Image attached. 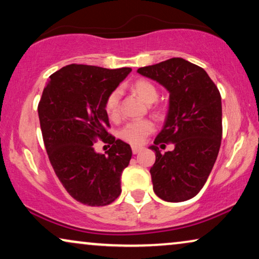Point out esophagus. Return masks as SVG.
Instances as JSON below:
<instances>
[{
	"mask_svg": "<svg viewBox=\"0 0 259 259\" xmlns=\"http://www.w3.org/2000/svg\"><path fill=\"white\" fill-rule=\"evenodd\" d=\"M142 149H143L142 147H137V146H133V148H132V150H133V153H134V154L140 153V151L142 150Z\"/></svg>",
	"mask_w": 259,
	"mask_h": 259,
	"instance_id": "1",
	"label": "esophagus"
}]
</instances>
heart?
I'll return each mask as SVG.
<instances>
[{"label": "heart", "instance_id": "1", "mask_svg": "<svg viewBox=\"0 0 259 259\" xmlns=\"http://www.w3.org/2000/svg\"><path fill=\"white\" fill-rule=\"evenodd\" d=\"M132 90L143 102L150 103L156 102L158 98V90L153 82L148 79H137L132 85ZM119 99L120 91L113 90L105 101V111L110 118H116L119 112ZM154 124L148 119L133 120L124 125L119 132V137L125 142L133 144V146H140L144 142L147 136L153 133Z\"/></svg>", "mask_w": 259, "mask_h": 259}]
</instances>
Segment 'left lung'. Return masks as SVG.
Returning <instances> with one entry per match:
<instances>
[{"instance_id": "1", "label": "left lung", "mask_w": 259, "mask_h": 259, "mask_svg": "<svg viewBox=\"0 0 259 259\" xmlns=\"http://www.w3.org/2000/svg\"><path fill=\"white\" fill-rule=\"evenodd\" d=\"M140 74L157 81L169 92L163 127L150 147L155 194L164 201L192 199L204 187L222 143V97L204 68L182 58H171L141 67ZM171 142L174 151L162 154L157 146Z\"/></svg>"}]
</instances>
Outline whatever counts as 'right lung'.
<instances>
[{
  "label": "right lung",
  "mask_w": 259,
  "mask_h": 259,
  "mask_svg": "<svg viewBox=\"0 0 259 259\" xmlns=\"http://www.w3.org/2000/svg\"><path fill=\"white\" fill-rule=\"evenodd\" d=\"M132 72L90 65H67L50 75L37 112L48 158L72 198L88 206H105L118 198L120 177L133 151L106 132V97ZM97 138L112 144L96 153Z\"/></svg>",
  "instance_id": "obj_1"
}]
</instances>
